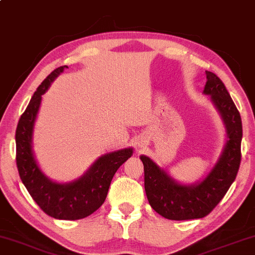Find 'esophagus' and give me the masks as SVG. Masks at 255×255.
<instances>
[{"instance_id":"1","label":"esophagus","mask_w":255,"mask_h":255,"mask_svg":"<svg viewBox=\"0 0 255 255\" xmlns=\"http://www.w3.org/2000/svg\"><path fill=\"white\" fill-rule=\"evenodd\" d=\"M138 145H140V147H142V144H138Z\"/></svg>"}]
</instances>
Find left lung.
I'll list each match as a JSON object with an SVG mask.
<instances>
[{"label":"left lung","mask_w":255,"mask_h":255,"mask_svg":"<svg viewBox=\"0 0 255 255\" xmlns=\"http://www.w3.org/2000/svg\"><path fill=\"white\" fill-rule=\"evenodd\" d=\"M205 73L206 84L203 93L210 96L226 130L225 145L211 170L195 184H182L150 157L140 156L144 168V190L149 204L167 219L188 220L208 216L225 196L239 170L242 118L223 81L210 71Z\"/></svg>","instance_id":"obj_1"}]
</instances>
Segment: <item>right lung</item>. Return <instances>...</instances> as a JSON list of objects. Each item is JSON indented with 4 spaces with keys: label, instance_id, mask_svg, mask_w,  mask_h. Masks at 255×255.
<instances>
[{
    "label": "right lung",
    "instance_id": "right-lung-1",
    "mask_svg": "<svg viewBox=\"0 0 255 255\" xmlns=\"http://www.w3.org/2000/svg\"><path fill=\"white\" fill-rule=\"evenodd\" d=\"M65 69L66 65L60 66L46 77L19 119L15 136L16 163L23 184L46 215L56 219L77 220L92 215L103 205L112 178L122 163L133 155V148L101 155L83 176L74 181L58 183L44 174L33 154V128L42 96Z\"/></svg>",
    "mask_w": 255,
    "mask_h": 255
}]
</instances>
